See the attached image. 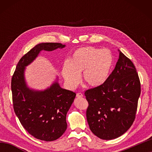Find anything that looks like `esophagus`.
<instances>
[{"instance_id":"obj_1","label":"esophagus","mask_w":152,"mask_h":152,"mask_svg":"<svg viewBox=\"0 0 152 152\" xmlns=\"http://www.w3.org/2000/svg\"><path fill=\"white\" fill-rule=\"evenodd\" d=\"M76 97L77 98H82V97H83V94H82L81 92H78V93L76 94Z\"/></svg>"}]
</instances>
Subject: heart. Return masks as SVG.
Masks as SVG:
<instances>
[{
  "label": "heart",
  "mask_w": 152,
  "mask_h": 152,
  "mask_svg": "<svg viewBox=\"0 0 152 152\" xmlns=\"http://www.w3.org/2000/svg\"><path fill=\"white\" fill-rule=\"evenodd\" d=\"M113 63L112 53L107 49L87 46L77 49L69 62L64 64L61 75L69 88H74L80 82L92 87L103 84L109 78Z\"/></svg>",
  "instance_id": "obj_1"
}]
</instances>
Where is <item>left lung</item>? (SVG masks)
I'll return each instance as SVG.
<instances>
[{
  "mask_svg": "<svg viewBox=\"0 0 152 152\" xmlns=\"http://www.w3.org/2000/svg\"><path fill=\"white\" fill-rule=\"evenodd\" d=\"M114 70L102 85L87 90L86 119L98 137L110 140L127 132L135 118L141 85L134 65L119 50Z\"/></svg>",
  "mask_w": 152,
  "mask_h": 152,
  "instance_id": "left-lung-1",
  "label": "left lung"
}]
</instances>
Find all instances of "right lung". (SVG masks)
<instances>
[{
    "label": "right lung",
    "instance_id": "1",
    "mask_svg": "<svg viewBox=\"0 0 152 152\" xmlns=\"http://www.w3.org/2000/svg\"><path fill=\"white\" fill-rule=\"evenodd\" d=\"M65 47L59 43L36 45L20 58L12 77L15 114L27 132L40 140L54 141L64 134L67 129L66 114L73 103L76 93L61 88L58 77L45 90L31 88L25 80V69L42 51H51Z\"/></svg>",
    "mask_w": 152,
    "mask_h": 152
}]
</instances>
